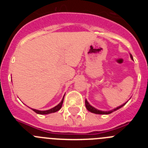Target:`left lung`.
I'll return each mask as SVG.
<instances>
[{"instance_id":"left-lung-1","label":"left lung","mask_w":148,"mask_h":148,"mask_svg":"<svg viewBox=\"0 0 148 148\" xmlns=\"http://www.w3.org/2000/svg\"><path fill=\"white\" fill-rule=\"evenodd\" d=\"M130 57H131V58H133V57H132L131 55H130ZM125 104H126V103H125ZM125 104H122V105L119 106V107H118V108H115V109L112 110H110V111H101V110H97V109H95V108H94L93 107H92V106L89 104L88 101H87V100H85V106H86V108L87 109V110H89L90 112H91V113H95V114H110V113H113V112H114V111L117 110H119V108H121V107H123V106L125 105Z\"/></svg>"}]
</instances>
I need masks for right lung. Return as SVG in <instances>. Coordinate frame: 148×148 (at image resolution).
<instances>
[{
  "label": "right lung",
  "instance_id": "1",
  "mask_svg": "<svg viewBox=\"0 0 148 148\" xmlns=\"http://www.w3.org/2000/svg\"><path fill=\"white\" fill-rule=\"evenodd\" d=\"M64 98H63L62 101H61V102H60L58 105L56 106L55 108H52V109L48 110H44V111L38 110H35V109H32V110H33L34 112H35L36 113H38V114H41V115L49 114V113H55V112H57V111L59 110L61 108V107H62L63 101H64Z\"/></svg>",
  "mask_w": 148,
  "mask_h": 148
}]
</instances>
